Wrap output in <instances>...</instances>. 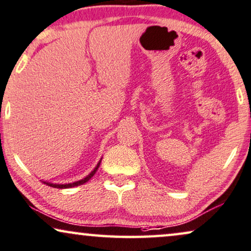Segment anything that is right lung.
<instances>
[{
    "label": "right lung",
    "mask_w": 251,
    "mask_h": 251,
    "mask_svg": "<svg viewBox=\"0 0 251 251\" xmlns=\"http://www.w3.org/2000/svg\"><path fill=\"white\" fill-rule=\"evenodd\" d=\"M102 159V158H101ZM101 159H100V162L98 163V165L95 166V169L93 170V171L89 173L88 176H85V178L81 179V180H78V181H75V182H70V183H52V182H48V181H43L46 183V185H48L50 187H53V188H72V187H75V186H80V185H83V183H86L88 181L89 179L92 178L93 176L95 175L96 171H98V169L100 168V164H101Z\"/></svg>",
    "instance_id": "obj_1"
}]
</instances>
